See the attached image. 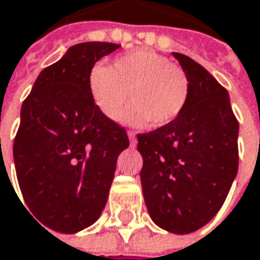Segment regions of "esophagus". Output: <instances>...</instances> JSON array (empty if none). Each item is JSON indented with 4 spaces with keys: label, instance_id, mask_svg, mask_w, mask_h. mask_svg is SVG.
I'll list each match as a JSON object with an SVG mask.
<instances>
[{
    "label": "esophagus",
    "instance_id": "esophagus-1",
    "mask_svg": "<svg viewBox=\"0 0 260 260\" xmlns=\"http://www.w3.org/2000/svg\"><path fill=\"white\" fill-rule=\"evenodd\" d=\"M127 135H128V139H130V144H132V145H135V144H136V133L130 130V132H128Z\"/></svg>",
    "mask_w": 260,
    "mask_h": 260
}]
</instances>
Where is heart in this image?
<instances>
[{"mask_svg":"<svg viewBox=\"0 0 260 260\" xmlns=\"http://www.w3.org/2000/svg\"><path fill=\"white\" fill-rule=\"evenodd\" d=\"M87 90L92 103L110 121H118L128 103L125 121L164 127L176 121L185 110L191 81L186 71L171 63L162 54L135 50L118 56L112 68L96 63L87 75Z\"/></svg>","mask_w":260,"mask_h":260,"instance_id":"heart-1","label":"heart"}]
</instances>
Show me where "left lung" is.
Listing matches in <instances>:
<instances>
[{"label": "left lung", "mask_w": 260, "mask_h": 260, "mask_svg": "<svg viewBox=\"0 0 260 260\" xmlns=\"http://www.w3.org/2000/svg\"><path fill=\"white\" fill-rule=\"evenodd\" d=\"M191 81L189 101L168 125L138 135L141 183L151 219L185 235L221 209L238 173L239 122L229 92L191 57L173 53Z\"/></svg>", "instance_id": "8db88e82"}]
</instances>
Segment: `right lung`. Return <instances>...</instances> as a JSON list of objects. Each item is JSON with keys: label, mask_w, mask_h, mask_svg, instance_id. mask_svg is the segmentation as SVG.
Instances as JSON below:
<instances>
[{"label": "right lung", "mask_w": 260, "mask_h": 260, "mask_svg": "<svg viewBox=\"0 0 260 260\" xmlns=\"http://www.w3.org/2000/svg\"><path fill=\"white\" fill-rule=\"evenodd\" d=\"M118 48L109 42L71 47L39 74L22 103L13 142L16 176L28 213L54 232L75 233L100 218L118 156L130 144L125 128L103 116L87 90L90 68Z\"/></svg>", "instance_id": "right-lung-1"}]
</instances>
